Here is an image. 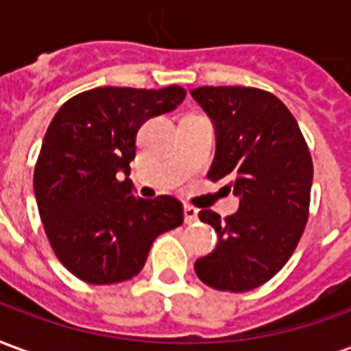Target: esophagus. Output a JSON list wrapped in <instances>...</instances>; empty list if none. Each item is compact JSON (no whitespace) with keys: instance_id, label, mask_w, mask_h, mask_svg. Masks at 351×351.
Segmentation results:
<instances>
[{"instance_id":"esophagus-1","label":"esophagus","mask_w":351,"mask_h":351,"mask_svg":"<svg viewBox=\"0 0 351 351\" xmlns=\"http://www.w3.org/2000/svg\"><path fill=\"white\" fill-rule=\"evenodd\" d=\"M199 218V210L195 206H184V221L186 223H193V221H197Z\"/></svg>"}]
</instances>
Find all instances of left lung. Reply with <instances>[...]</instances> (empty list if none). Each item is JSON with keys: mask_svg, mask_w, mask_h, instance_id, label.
Here are the masks:
<instances>
[{"mask_svg": "<svg viewBox=\"0 0 351 351\" xmlns=\"http://www.w3.org/2000/svg\"><path fill=\"white\" fill-rule=\"evenodd\" d=\"M216 130L208 178L228 180L241 199L221 218L201 210L218 246L195 261L201 282L220 291H250L287 263L308 221L312 158L299 123L282 101L259 88L203 86L191 90Z\"/></svg>", "mask_w": 351, "mask_h": 351, "instance_id": "8db88e82", "label": "left lung"}]
</instances>
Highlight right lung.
Segmentation results:
<instances>
[{
  "instance_id": "right-lung-1",
  "label": "right lung",
  "mask_w": 351,
  "mask_h": 351,
  "mask_svg": "<svg viewBox=\"0 0 351 351\" xmlns=\"http://www.w3.org/2000/svg\"><path fill=\"white\" fill-rule=\"evenodd\" d=\"M184 97L186 90L175 84L93 88L65 101L52 118L35 165L34 191L50 246L77 278L95 286L133 278L154 241L182 226L178 199L137 197L128 176L138 128L175 110Z\"/></svg>"
}]
</instances>
